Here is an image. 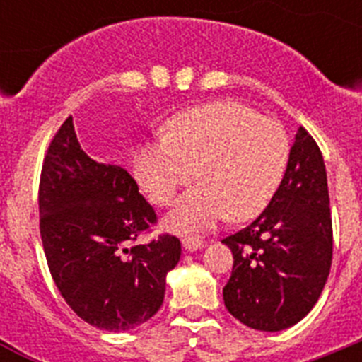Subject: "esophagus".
Listing matches in <instances>:
<instances>
[{"label": "esophagus", "mask_w": 362, "mask_h": 362, "mask_svg": "<svg viewBox=\"0 0 362 362\" xmlns=\"http://www.w3.org/2000/svg\"><path fill=\"white\" fill-rule=\"evenodd\" d=\"M183 246L187 248V250L194 252V250H199V248H203L204 243L201 241L199 238H185L183 239Z\"/></svg>", "instance_id": "34e87169"}]
</instances>
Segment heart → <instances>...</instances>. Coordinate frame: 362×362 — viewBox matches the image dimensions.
I'll use <instances>...</instances> for the list:
<instances>
[{
    "instance_id": "b5f03b06",
    "label": "heart",
    "mask_w": 362,
    "mask_h": 362,
    "mask_svg": "<svg viewBox=\"0 0 362 362\" xmlns=\"http://www.w3.org/2000/svg\"><path fill=\"white\" fill-rule=\"evenodd\" d=\"M286 161L288 137L277 121L238 101H214L177 114L166 137L139 146L134 175L153 204L168 206L197 174L201 183L166 217L172 230L188 233L226 216H257L279 187Z\"/></svg>"
}]
</instances>
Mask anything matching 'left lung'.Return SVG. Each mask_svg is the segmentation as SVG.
<instances>
[{"mask_svg": "<svg viewBox=\"0 0 362 362\" xmlns=\"http://www.w3.org/2000/svg\"><path fill=\"white\" fill-rule=\"evenodd\" d=\"M223 243L233 255L223 300L238 321L279 332L313 308L330 276L334 233L325 159L308 130H297L267 209Z\"/></svg>", "mask_w": 362, "mask_h": 362, "instance_id": "8db88e82", "label": "left lung"}]
</instances>
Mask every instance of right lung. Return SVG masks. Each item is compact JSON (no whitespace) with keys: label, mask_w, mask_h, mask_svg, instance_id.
Wrapping results in <instances>:
<instances>
[{"label":"right lung","mask_w":362,"mask_h":362,"mask_svg":"<svg viewBox=\"0 0 362 362\" xmlns=\"http://www.w3.org/2000/svg\"><path fill=\"white\" fill-rule=\"evenodd\" d=\"M37 201L50 276L78 317L124 332L161 308L181 243L170 233L136 243L158 223L156 210L124 168L83 152L72 116L45 153Z\"/></svg>","instance_id":"1"}]
</instances>
